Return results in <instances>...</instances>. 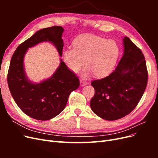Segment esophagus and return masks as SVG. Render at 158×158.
I'll use <instances>...</instances> for the list:
<instances>
[{"label": "esophagus", "mask_w": 158, "mask_h": 158, "mask_svg": "<svg viewBox=\"0 0 158 158\" xmlns=\"http://www.w3.org/2000/svg\"><path fill=\"white\" fill-rule=\"evenodd\" d=\"M80 82L81 86H84V85H86V84H88V82H85V81H84V80H80Z\"/></svg>", "instance_id": "obj_1"}]
</instances>
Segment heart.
I'll return each mask as SVG.
<instances>
[{"label": "heart", "mask_w": 158, "mask_h": 158, "mask_svg": "<svg viewBox=\"0 0 158 158\" xmlns=\"http://www.w3.org/2000/svg\"><path fill=\"white\" fill-rule=\"evenodd\" d=\"M119 55L120 47L115 41L92 35L76 38L73 48L69 47L63 52L64 63L73 73H80L86 65L88 69L84 77L92 73L96 77L107 76L114 69Z\"/></svg>", "instance_id": "b5f03b06"}]
</instances>
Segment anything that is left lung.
<instances>
[{
  "label": "left lung",
  "mask_w": 158,
  "mask_h": 158,
  "mask_svg": "<svg viewBox=\"0 0 158 158\" xmlns=\"http://www.w3.org/2000/svg\"><path fill=\"white\" fill-rule=\"evenodd\" d=\"M124 54L116 69L106 78L95 80L93 112L105 120L114 121L131 113L139 103L148 83L144 55L129 39H123Z\"/></svg>",
  "instance_id": "8db88e82"
}]
</instances>
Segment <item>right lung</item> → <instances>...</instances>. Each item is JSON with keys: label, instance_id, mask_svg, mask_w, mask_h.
<instances>
[{"label": "right lung", "instance_id": "1", "mask_svg": "<svg viewBox=\"0 0 158 158\" xmlns=\"http://www.w3.org/2000/svg\"><path fill=\"white\" fill-rule=\"evenodd\" d=\"M63 31V27L56 26L37 31L18 47L12 56L7 76L9 89L22 111L37 120L47 121L58 115L66 107L70 93L80 85L78 78L62 59L51 77L40 83L31 82L25 73L23 58L30 47L49 41L62 56Z\"/></svg>", "mask_w": 158, "mask_h": 158}]
</instances>
